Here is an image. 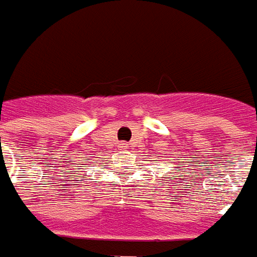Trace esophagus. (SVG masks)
Segmentation results:
<instances>
[{
	"instance_id": "esophagus-1",
	"label": "esophagus",
	"mask_w": 257,
	"mask_h": 257,
	"mask_svg": "<svg viewBox=\"0 0 257 257\" xmlns=\"http://www.w3.org/2000/svg\"><path fill=\"white\" fill-rule=\"evenodd\" d=\"M119 145H120L121 149H127V148H128V144H126V142H120Z\"/></svg>"
}]
</instances>
